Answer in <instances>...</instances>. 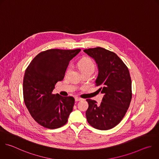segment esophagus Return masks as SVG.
<instances>
[{
  "instance_id": "1",
  "label": "esophagus",
  "mask_w": 159,
  "mask_h": 159,
  "mask_svg": "<svg viewBox=\"0 0 159 159\" xmlns=\"http://www.w3.org/2000/svg\"><path fill=\"white\" fill-rule=\"evenodd\" d=\"M75 101H81L82 99L81 98H78V97H75Z\"/></svg>"
}]
</instances>
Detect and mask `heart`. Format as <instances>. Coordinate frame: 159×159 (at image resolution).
Instances as JSON below:
<instances>
[{"instance_id": "1", "label": "heart", "mask_w": 159, "mask_h": 159, "mask_svg": "<svg viewBox=\"0 0 159 159\" xmlns=\"http://www.w3.org/2000/svg\"><path fill=\"white\" fill-rule=\"evenodd\" d=\"M78 66L82 73L86 71H94L95 69V65L93 61L89 58H84L81 59L78 63ZM71 67H68L66 70V73L70 71Z\"/></svg>"}]
</instances>
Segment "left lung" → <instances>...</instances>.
Returning a JSON list of instances; mask_svg holds the SVG:
<instances>
[{
	"label": "left lung",
	"mask_w": 159,
	"mask_h": 159,
	"mask_svg": "<svg viewBox=\"0 0 159 159\" xmlns=\"http://www.w3.org/2000/svg\"><path fill=\"white\" fill-rule=\"evenodd\" d=\"M98 68L96 86L104 94L102 102L86 99L88 123L99 130H109L117 125L125 116L132 99V81L129 71L114 52L101 47L84 50Z\"/></svg>",
	"instance_id": "obj_1"
}]
</instances>
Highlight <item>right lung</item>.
<instances>
[{
	"mask_svg": "<svg viewBox=\"0 0 159 159\" xmlns=\"http://www.w3.org/2000/svg\"><path fill=\"white\" fill-rule=\"evenodd\" d=\"M81 49H50L39 53L27 68L23 81L24 99L34 119L42 126L54 129L68 121L75 99L52 91L62 81L70 60Z\"/></svg>",
	"mask_w": 159,
	"mask_h": 159,
	"instance_id": "add662e5",
	"label": "right lung"
}]
</instances>
